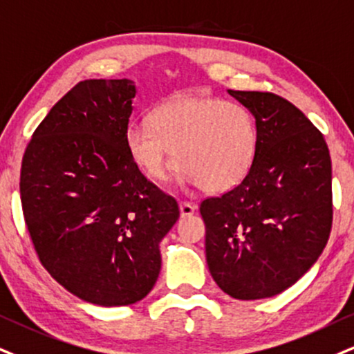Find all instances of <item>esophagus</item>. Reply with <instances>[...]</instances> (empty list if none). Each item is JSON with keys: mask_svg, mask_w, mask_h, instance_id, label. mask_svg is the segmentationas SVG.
I'll list each match as a JSON object with an SVG mask.
<instances>
[{"mask_svg": "<svg viewBox=\"0 0 354 354\" xmlns=\"http://www.w3.org/2000/svg\"><path fill=\"white\" fill-rule=\"evenodd\" d=\"M178 207H180V216L182 218L192 216L195 213V210H197V208H195V205H192L189 202H182L180 205H178Z\"/></svg>", "mask_w": 354, "mask_h": 354, "instance_id": "34e87169", "label": "esophagus"}]
</instances>
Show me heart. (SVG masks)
I'll use <instances>...</instances> for the list:
<instances>
[{"mask_svg": "<svg viewBox=\"0 0 354 354\" xmlns=\"http://www.w3.org/2000/svg\"><path fill=\"white\" fill-rule=\"evenodd\" d=\"M124 146L151 180H167L177 160L184 184L221 194L250 174L259 133L252 113L241 103L177 95L157 104L149 123L131 121Z\"/></svg>", "mask_w": 354, "mask_h": 354, "instance_id": "obj_1", "label": "heart"}]
</instances>
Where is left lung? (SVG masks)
<instances>
[{
	"label": "left lung",
	"instance_id": "8db88e82",
	"mask_svg": "<svg viewBox=\"0 0 354 354\" xmlns=\"http://www.w3.org/2000/svg\"><path fill=\"white\" fill-rule=\"evenodd\" d=\"M259 133L244 180L207 198L205 251L213 281L238 300L272 297L317 263L331 230V160L322 133L299 108L268 91L228 90Z\"/></svg>",
	"mask_w": 354,
	"mask_h": 354
}]
</instances>
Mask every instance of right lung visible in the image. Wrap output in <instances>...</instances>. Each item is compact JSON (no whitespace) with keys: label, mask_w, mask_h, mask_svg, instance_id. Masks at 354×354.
Returning a JSON list of instances; mask_svg holds the SVG:
<instances>
[{"label":"right lung","mask_w":354,"mask_h":354,"mask_svg":"<svg viewBox=\"0 0 354 354\" xmlns=\"http://www.w3.org/2000/svg\"><path fill=\"white\" fill-rule=\"evenodd\" d=\"M133 80H85L34 131L21 203L47 272L88 304L120 307L149 294L159 243L178 220L176 198L142 176L124 146Z\"/></svg>","instance_id":"1"}]
</instances>
